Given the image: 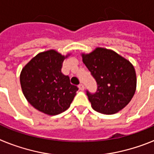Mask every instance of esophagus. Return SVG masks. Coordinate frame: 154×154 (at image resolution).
Segmentation results:
<instances>
[{
    "instance_id": "obj_1",
    "label": "esophagus",
    "mask_w": 154,
    "mask_h": 154,
    "mask_svg": "<svg viewBox=\"0 0 154 154\" xmlns=\"http://www.w3.org/2000/svg\"><path fill=\"white\" fill-rule=\"evenodd\" d=\"M79 89L80 90L83 91L84 89H85V87H84L83 84H79Z\"/></svg>"
}]
</instances>
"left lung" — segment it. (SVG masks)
Instances as JSON below:
<instances>
[{
	"label": "left lung",
	"instance_id": "left-lung-1",
	"mask_svg": "<svg viewBox=\"0 0 154 154\" xmlns=\"http://www.w3.org/2000/svg\"><path fill=\"white\" fill-rule=\"evenodd\" d=\"M82 57L97 83L96 93L86 92L92 109L106 115L123 109L137 89V75L131 62L104 48H96L89 54L82 53Z\"/></svg>",
	"mask_w": 154,
	"mask_h": 154
}]
</instances>
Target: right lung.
I'll use <instances>...</instances> for the list:
<instances>
[{"label":"right lung","mask_w":154,"mask_h":154,"mask_svg":"<svg viewBox=\"0 0 154 154\" xmlns=\"http://www.w3.org/2000/svg\"><path fill=\"white\" fill-rule=\"evenodd\" d=\"M65 55L54 49L38 53L24 65L20 82L24 97L36 109L55 116L69 108L78 87L62 73Z\"/></svg>","instance_id":"1"}]
</instances>
